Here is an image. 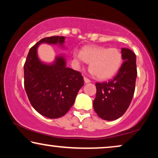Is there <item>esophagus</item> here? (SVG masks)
Instances as JSON below:
<instances>
[{
	"instance_id": "obj_1",
	"label": "esophagus",
	"mask_w": 158,
	"mask_h": 158,
	"mask_svg": "<svg viewBox=\"0 0 158 158\" xmlns=\"http://www.w3.org/2000/svg\"><path fill=\"white\" fill-rule=\"evenodd\" d=\"M84 81H85V83H90V80L88 79V77H84Z\"/></svg>"
}]
</instances>
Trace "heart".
Returning <instances> with one entry per match:
<instances>
[{
    "instance_id": "b5f03b06",
    "label": "heart",
    "mask_w": 158,
    "mask_h": 158,
    "mask_svg": "<svg viewBox=\"0 0 158 158\" xmlns=\"http://www.w3.org/2000/svg\"><path fill=\"white\" fill-rule=\"evenodd\" d=\"M77 60L90 63V73L98 78H110L117 73L122 62V54L116 48L89 46L82 49L81 53L75 52Z\"/></svg>"
}]
</instances>
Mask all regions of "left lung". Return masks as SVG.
<instances>
[{
	"label": "left lung",
	"instance_id": "8db88e82",
	"mask_svg": "<svg viewBox=\"0 0 158 158\" xmlns=\"http://www.w3.org/2000/svg\"><path fill=\"white\" fill-rule=\"evenodd\" d=\"M121 52L124 62L116 76L109 81L96 83L94 111L99 117L107 121L117 119L126 112L135 90L136 55L127 48H122Z\"/></svg>",
	"mask_w": 158,
	"mask_h": 158
}]
</instances>
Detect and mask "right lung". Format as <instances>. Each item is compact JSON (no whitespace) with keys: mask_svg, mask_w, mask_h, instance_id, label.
<instances>
[{"mask_svg":"<svg viewBox=\"0 0 158 158\" xmlns=\"http://www.w3.org/2000/svg\"><path fill=\"white\" fill-rule=\"evenodd\" d=\"M64 36L43 38L30 49L23 65L24 88L32 106L42 116L57 118L64 116L75 102L84 85L78 71L66 67L64 57H56L51 64L39 60L37 47L42 43L62 46Z\"/></svg>","mask_w":158,"mask_h":158,"instance_id":"1","label":"right lung"}]
</instances>
